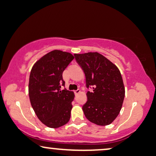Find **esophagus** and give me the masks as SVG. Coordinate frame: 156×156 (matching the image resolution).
Returning <instances> with one entry per match:
<instances>
[{
	"instance_id": "1",
	"label": "esophagus",
	"mask_w": 156,
	"mask_h": 156,
	"mask_svg": "<svg viewBox=\"0 0 156 156\" xmlns=\"http://www.w3.org/2000/svg\"><path fill=\"white\" fill-rule=\"evenodd\" d=\"M80 92H81V90H80V89H78V90L74 91V93H75V94H78L79 93H80Z\"/></svg>"
}]
</instances>
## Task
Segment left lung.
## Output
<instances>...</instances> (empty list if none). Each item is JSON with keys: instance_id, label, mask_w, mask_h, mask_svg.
Returning a JSON list of instances; mask_svg holds the SVG:
<instances>
[{"instance_id": "left-lung-1", "label": "left lung", "mask_w": 156, "mask_h": 156, "mask_svg": "<svg viewBox=\"0 0 156 156\" xmlns=\"http://www.w3.org/2000/svg\"><path fill=\"white\" fill-rule=\"evenodd\" d=\"M84 71L87 101L83 105L84 115L91 122L105 126L112 123L122 108L125 87L120 72L115 64L98 52L74 54Z\"/></svg>"}]
</instances>
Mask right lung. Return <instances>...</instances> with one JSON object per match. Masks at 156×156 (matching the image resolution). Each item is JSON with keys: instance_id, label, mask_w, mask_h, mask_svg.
Listing matches in <instances>:
<instances>
[{"instance_id": "1", "label": "right lung", "mask_w": 156, "mask_h": 156, "mask_svg": "<svg viewBox=\"0 0 156 156\" xmlns=\"http://www.w3.org/2000/svg\"><path fill=\"white\" fill-rule=\"evenodd\" d=\"M74 56L69 52L53 50L40 58L31 69L29 95L31 106L41 122L57 128L69 121L74 93L66 89L62 74Z\"/></svg>"}]
</instances>
